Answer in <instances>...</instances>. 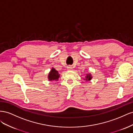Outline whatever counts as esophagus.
<instances>
[{
  "instance_id": "obj_1",
  "label": "esophagus",
  "mask_w": 133,
  "mask_h": 133,
  "mask_svg": "<svg viewBox=\"0 0 133 133\" xmlns=\"http://www.w3.org/2000/svg\"><path fill=\"white\" fill-rule=\"evenodd\" d=\"M73 69V68H72L71 66H68V67H67V70H72Z\"/></svg>"
}]
</instances>
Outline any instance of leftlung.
<instances>
[{"instance_id": "left-lung-1", "label": "left lung", "mask_w": 133, "mask_h": 133, "mask_svg": "<svg viewBox=\"0 0 133 133\" xmlns=\"http://www.w3.org/2000/svg\"><path fill=\"white\" fill-rule=\"evenodd\" d=\"M92 78V76H91V74H87V76L85 77V79H84V80H87V81H89Z\"/></svg>"}]
</instances>
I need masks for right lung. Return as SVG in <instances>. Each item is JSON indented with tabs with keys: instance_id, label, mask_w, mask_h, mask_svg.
Listing matches in <instances>:
<instances>
[{
	"instance_id": "add662e5",
	"label": "right lung",
	"mask_w": 133,
	"mask_h": 133,
	"mask_svg": "<svg viewBox=\"0 0 133 133\" xmlns=\"http://www.w3.org/2000/svg\"><path fill=\"white\" fill-rule=\"evenodd\" d=\"M60 75L59 74L58 71L56 70L54 68H52L51 70H50V73L48 75V79H49V81H53V80H57L59 78Z\"/></svg>"
}]
</instances>
